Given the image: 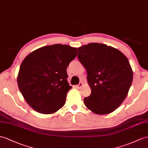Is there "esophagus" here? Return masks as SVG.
Listing matches in <instances>:
<instances>
[{"label": "esophagus", "mask_w": 148, "mask_h": 148, "mask_svg": "<svg viewBox=\"0 0 148 148\" xmlns=\"http://www.w3.org/2000/svg\"><path fill=\"white\" fill-rule=\"evenodd\" d=\"M82 86H83L82 82H80V84H79L78 85H77L75 86V88H77V89H80V88H81V87H82Z\"/></svg>", "instance_id": "34e87169"}]
</instances>
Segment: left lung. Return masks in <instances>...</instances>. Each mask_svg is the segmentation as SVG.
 <instances>
[{"mask_svg": "<svg viewBox=\"0 0 148 148\" xmlns=\"http://www.w3.org/2000/svg\"><path fill=\"white\" fill-rule=\"evenodd\" d=\"M78 58L87 73L91 94L85 106L96 114L112 112L127 97L133 72L127 58L117 49L91 42L78 48Z\"/></svg>", "mask_w": 148, "mask_h": 148, "instance_id": "1", "label": "left lung"}]
</instances>
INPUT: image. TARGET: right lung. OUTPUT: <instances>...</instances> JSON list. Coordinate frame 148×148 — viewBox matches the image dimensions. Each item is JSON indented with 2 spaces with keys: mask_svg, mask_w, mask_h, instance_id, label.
Masks as SVG:
<instances>
[{
  "mask_svg": "<svg viewBox=\"0 0 148 148\" xmlns=\"http://www.w3.org/2000/svg\"><path fill=\"white\" fill-rule=\"evenodd\" d=\"M77 49L66 45L45 46L28 55L21 64L17 85L29 106L39 113L53 114L66 102L72 88L66 68Z\"/></svg>",
  "mask_w": 148,
  "mask_h": 148,
  "instance_id": "right-lung-1",
  "label": "right lung"
}]
</instances>
